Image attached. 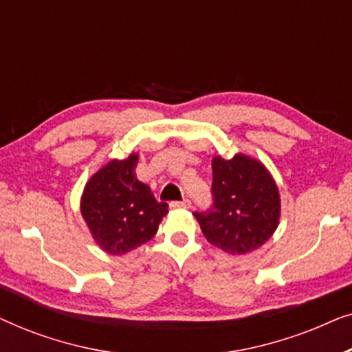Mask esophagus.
Returning <instances> with one entry per match:
<instances>
[{"mask_svg": "<svg viewBox=\"0 0 352 352\" xmlns=\"http://www.w3.org/2000/svg\"><path fill=\"white\" fill-rule=\"evenodd\" d=\"M170 208H173V210H176V208H184V210L190 208V200L184 199L182 201H171Z\"/></svg>", "mask_w": 352, "mask_h": 352, "instance_id": "34e87169", "label": "esophagus"}]
</instances>
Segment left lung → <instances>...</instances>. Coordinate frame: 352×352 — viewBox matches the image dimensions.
<instances>
[{
	"mask_svg": "<svg viewBox=\"0 0 352 352\" xmlns=\"http://www.w3.org/2000/svg\"><path fill=\"white\" fill-rule=\"evenodd\" d=\"M213 208L194 213L206 240L229 254H247L263 247L280 221V194L271 171L258 158L235 153L214 155Z\"/></svg>",
	"mask_w": 352,
	"mask_h": 352,
	"instance_id": "8db88e82",
	"label": "left lung"
}]
</instances>
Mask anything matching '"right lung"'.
Segmentation results:
<instances>
[{
	"label": "right lung",
	"instance_id": "right-lung-1",
	"mask_svg": "<svg viewBox=\"0 0 352 352\" xmlns=\"http://www.w3.org/2000/svg\"><path fill=\"white\" fill-rule=\"evenodd\" d=\"M139 155L110 160L86 182L80 211L94 242L109 254H124L147 243L157 234L168 204L136 177Z\"/></svg>",
	"mask_w": 352,
	"mask_h": 352
}]
</instances>
